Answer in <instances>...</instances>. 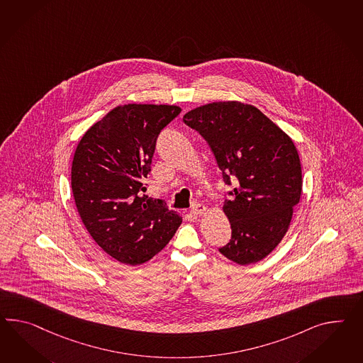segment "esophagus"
<instances>
[{
	"instance_id": "obj_1",
	"label": "esophagus",
	"mask_w": 363,
	"mask_h": 363,
	"mask_svg": "<svg viewBox=\"0 0 363 363\" xmlns=\"http://www.w3.org/2000/svg\"><path fill=\"white\" fill-rule=\"evenodd\" d=\"M205 212H206V206H205L204 204H200V203L194 204L192 209H191V213L195 214V216H201V214H204Z\"/></svg>"
}]
</instances>
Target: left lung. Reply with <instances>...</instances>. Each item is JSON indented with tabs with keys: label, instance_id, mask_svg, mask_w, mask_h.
Wrapping results in <instances>:
<instances>
[{
	"label": "left lung",
	"instance_id": "left-lung-1",
	"mask_svg": "<svg viewBox=\"0 0 363 363\" xmlns=\"http://www.w3.org/2000/svg\"><path fill=\"white\" fill-rule=\"evenodd\" d=\"M183 121L204 137L225 184L232 186L223 206L232 238L218 250L242 266L266 258L286 235L300 201L301 166L294 142L259 109L238 101L206 104Z\"/></svg>",
	"mask_w": 363,
	"mask_h": 363
}]
</instances>
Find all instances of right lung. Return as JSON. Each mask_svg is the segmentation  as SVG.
<instances>
[{
	"mask_svg": "<svg viewBox=\"0 0 363 363\" xmlns=\"http://www.w3.org/2000/svg\"><path fill=\"white\" fill-rule=\"evenodd\" d=\"M180 112L175 105L117 106L88 129L74 151L77 212L96 243L123 264L151 259L182 223L163 200L140 194L159 133Z\"/></svg>",
	"mask_w": 363,
	"mask_h": 363,
	"instance_id": "obj_1",
	"label": "right lung"
}]
</instances>
